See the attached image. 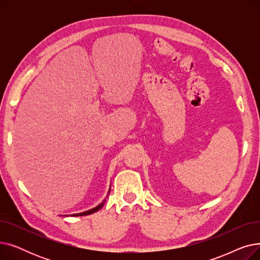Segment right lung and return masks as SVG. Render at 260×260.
I'll return each instance as SVG.
<instances>
[{
  "instance_id": "right-lung-1",
  "label": "right lung",
  "mask_w": 260,
  "mask_h": 260,
  "mask_svg": "<svg viewBox=\"0 0 260 260\" xmlns=\"http://www.w3.org/2000/svg\"><path fill=\"white\" fill-rule=\"evenodd\" d=\"M103 204H104V202H102L101 204H99L98 207H95V208H93V209H91V210H89V211H86V212H83V213H80V214H74V215H72V216H85V215L92 214V213H94V212L99 211V210L103 207Z\"/></svg>"
}]
</instances>
